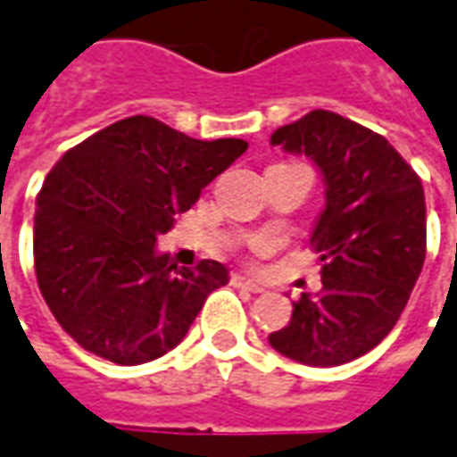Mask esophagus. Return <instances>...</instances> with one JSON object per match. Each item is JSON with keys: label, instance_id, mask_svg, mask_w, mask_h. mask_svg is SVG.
<instances>
[{"label": "esophagus", "instance_id": "1", "mask_svg": "<svg viewBox=\"0 0 457 457\" xmlns=\"http://www.w3.org/2000/svg\"><path fill=\"white\" fill-rule=\"evenodd\" d=\"M231 283H234L236 287H241V290H248V293H263V286L255 283L253 278H248V275L236 273L234 278H231Z\"/></svg>", "mask_w": 457, "mask_h": 457}]
</instances>
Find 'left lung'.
I'll return each instance as SVG.
<instances>
[{
  "mask_svg": "<svg viewBox=\"0 0 457 457\" xmlns=\"http://www.w3.org/2000/svg\"><path fill=\"white\" fill-rule=\"evenodd\" d=\"M270 145L305 154L325 182L310 244L322 290L303 293L268 342L307 367H339L389 335L426 258V199L411 164L386 137L329 110L283 125Z\"/></svg>",
  "mask_w": 457,
  "mask_h": 457,
  "instance_id": "left-lung-1",
  "label": "left lung"
}]
</instances>
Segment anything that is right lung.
I'll return each instance as SVG.
<instances>
[{"label": "right lung", "instance_id": "add662e5", "mask_svg": "<svg viewBox=\"0 0 457 457\" xmlns=\"http://www.w3.org/2000/svg\"><path fill=\"white\" fill-rule=\"evenodd\" d=\"M245 150V140H194L132 115L56 162L37 196L34 268L48 310L80 347L132 367L182 342L228 270L219 261L177 268L154 245Z\"/></svg>", "mask_w": 457, "mask_h": 457}]
</instances>
